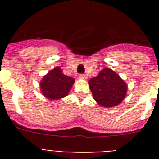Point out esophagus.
Segmentation results:
<instances>
[{
    "label": "esophagus",
    "instance_id": "esophagus-1",
    "mask_svg": "<svg viewBox=\"0 0 159 159\" xmlns=\"http://www.w3.org/2000/svg\"><path fill=\"white\" fill-rule=\"evenodd\" d=\"M79 78L82 80H87V76L85 74H80L79 75Z\"/></svg>",
    "mask_w": 159,
    "mask_h": 159
}]
</instances>
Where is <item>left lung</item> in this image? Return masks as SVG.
Masks as SVG:
<instances>
[{"instance_id":"obj_1","label":"left lung","mask_w":159,"mask_h":159,"mask_svg":"<svg viewBox=\"0 0 159 159\" xmlns=\"http://www.w3.org/2000/svg\"><path fill=\"white\" fill-rule=\"evenodd\" d=\"M93 98L97 104L113 107L120 104L127 92V85L116 72L108 67L99 72L88 82Z\"/></svg>"}]
</instances>
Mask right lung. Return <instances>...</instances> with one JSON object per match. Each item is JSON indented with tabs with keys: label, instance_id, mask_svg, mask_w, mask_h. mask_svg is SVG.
<instances>
[{
	"label": "right lung",
	"instance_id": "right-lung-1",
	"mask_svg": "<svg viewBox=\"0 0 159 159\" xmlns=\"http://www.w3.org/2000/svg\"><path fill=\"white\" fill-rule=\"evenodd\" d=\"M75 80L63 74L59 67H54L42 78L40 91L48 100H59L69 93Z\"/></svg>",
	"mask_w": 159,
	"mask_h": 159
}]
</instances>
